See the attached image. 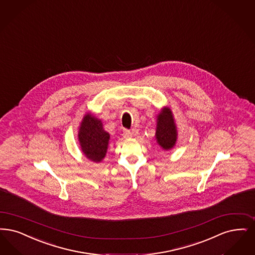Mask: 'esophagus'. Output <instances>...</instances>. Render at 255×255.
Returning a JSON list of instances; mask_svg holds the SVG:
<instances>
[{"label":"esophagus","mask_w":255,"mask_h":255,"mask_svg":"<svg viewBox=\"0 0 255 255\" xmlns=\"http://www.w3.org/2000/svg\"><path fill=\"white\" fill-rule=\"evenodd\" d=\"M123 134H124V136L125 137H127V138H129V137H132L133 136L135 133L133 131H129V130H124L123 131Z\"/></svg>","instance_id":"esophagus-1"}]
</instances>
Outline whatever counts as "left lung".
I'll return each mask as SVG.
<instances>
[{
  "instance_id": "8db88e82",
  "label": "left lung",
  "mask_w": 255,
  "mask_h": 255,
  "mask_svg": "<svg viewBox=\"0 0 255 255\" xmlns=\"http://www.w3.org/2000/svg\"><path fill=\"white\" fill-rule=\"evenodd\" d=\"M157 124L155 130V138L160 147L169 151L173 149L177 139L176 125L173 120V113L170 108L164 107L157 115Z\"/></svg>"
}]
</instances>
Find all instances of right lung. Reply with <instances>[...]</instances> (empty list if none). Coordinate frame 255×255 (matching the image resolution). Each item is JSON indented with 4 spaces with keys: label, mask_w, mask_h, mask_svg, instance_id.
<instances>
[{
    "label": "right lung",
    "mask_w": 255,
    "mask_h": 255,
    "mask_svg": "<svg viewBox=\"0 0 255 255\" xmlns=\"http://www.w3.org/2000/svg\"><path fill=\"white\" fill-rule=\"evenodd\" d=\"M79 141L84 155L94 162H101L107 153L109 132L103 129L102 121L86 114L79 129Z\"/></svg>",
    "instance_id": "obj_1"
}]
</instances>
